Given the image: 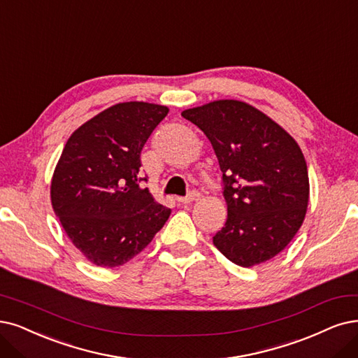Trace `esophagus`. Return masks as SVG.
<instances>
[{
	"label": "esophagus",
	"instance_id": "1",
	"mask_svg": "<svg viewBox=\"0 0 358 358\" xmlns=\"http://www.w3.org/2000/svg\"><path fill=\"white\" fill-rule=\"evenodd\" d=\"M197 199H199V193L193 192V193H190V194L186 196V197H177V202H178L180 205H186V203H190V202L197 201Z\"/></svg>",
	"mask_w": 358,
	"mask_h": 358
}]
</instances>
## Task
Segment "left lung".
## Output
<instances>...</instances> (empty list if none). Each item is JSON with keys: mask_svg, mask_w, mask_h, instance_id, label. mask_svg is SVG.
Wrapping results in <instances>:
<instances>
[{"mask_svg": "<svg viewBox=\"0 0 358 358\" xmlns=\"http://www.w3.org/2000/svg\"><path fill=\"white\" fill-rule=\"evenodd\" d=\"M218 157L227 221L214 236L220 252L241 267L275 257L307 214L310 182L298 143L266 113L239 100L187 109Z\"/></svg>", "mask_w": 358, "mask_h": 358, "instance_id": "obj_1", "label": "left lung"}]
</instances>
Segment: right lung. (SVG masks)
I'll list each match as a JSON object with an SVG mask.
<instances>
[{"mask_svg":"<svg viewBox=\"0 0 358 358\" xmlns=\"http://www.w3.org/2000/svg\"><path fill=\"white\" fill-rule=\"evenodd\" d=\"M166 106L127 101L91 117L66 143L51 205L72 243L99 267L124 266L164 227L171 209L141 189L140 155Z\"/></svg>","mask_w":358,"mask_h":358,"instance_id":"1","label":"right lung"}]
</instances>
